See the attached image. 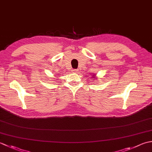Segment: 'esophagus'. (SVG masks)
I'll list each match as a JSON object with an SVG mask.
<instances>
[{
  "mask_svg": "<svg viewBox=\"0 0 152 152\" xmlns=\"http://www.w3.org/2000/svg\"><path fill=\"white\" fill-rule=\"evenodd\" d=\"M72 71H73L74 73H77V72H78V70H76V69H73Z\"/></svg>",
  "mask_w": 152,
  "mask_h": 152,
  "instance_id": "34e87169",
  "label": "esophagus"
}]
</instances>
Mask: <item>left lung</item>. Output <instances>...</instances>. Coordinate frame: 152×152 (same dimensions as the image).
<instances>
[{"label": "left lung", "instance_id": "left-lung-1", "mask_svg": "<svg viewBox=\"0 0 152 152\" xmlns=\"http://www.w3.org/2000/svg\"><path fill=\"white\" fill-rule=\"evenodd\" d=\"M92 75H93V76H92V78H93V80H95V78L96 76L95 75V74H92Z\"/></svg>", "mask_w": 152, "mask_h": 152}]
</instances>
